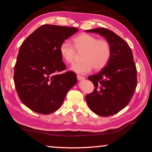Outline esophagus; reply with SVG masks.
Wrapping results in <instances>:
<instances>
[{
    "label": "esophagus",
    "instance_id": "34e87169",
    "mask_svg": "<svg viewBox=\"0 0 152 152\" xmlns=\"http://www.w3.org/2000/svg\"><path fill=\"white\" fill-rule=\"evenodd\" d=\"M77 78H78V80H84L85 78L82 76H77Z\"/></svg>",
    "mask_w": 152,
    "mask_h": 152
}]
</instances>
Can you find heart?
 <instances>
[{
    "label": "heart",
    "mask_w": 152,
    "mask_h": 152,
    "mask_svg": "<svg viewBox=\"0 0 152 152\" xmlns=\"http://www.w3.org/2000/svg\"><path fill=\"white\" fill-rule=\"evenodd\" d=\"M73 46L67 42H63L60 46V53L66 62L73 63L76 57V50L82 55V62L74 64L71 70L79 74H86L94 70H100L107 65L111 57V47L104 39H99L89 34H81L72 39Z\"/></svg>",
    "instance_id": "1"
}]
</instances>
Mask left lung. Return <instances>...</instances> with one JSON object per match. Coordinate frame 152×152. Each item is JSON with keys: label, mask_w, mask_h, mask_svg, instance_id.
Returning <instances> with one entry per match:
<instances>
[{"label": "left lung", "mask_w": 152, "mask_h": 152, "mask_svg": "<svg viewBox=\"0 0 152 152\" xmlns=\"http://www.w3.org/2000/svg\"><path fill=\"white\" fill-rule=\"evenodd\" d=\"M104 37L111 47V57L107 65L88 79L94 91L86 96L90 109L102 117L116 114L130 102L137 86V70L132 50L121 37L105 28L86 30Z\"/></svg>", "instance_id": "obj_1"}]
</instances>
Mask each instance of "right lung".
<instances>
[{
	"instance_id": "right-lung-1",
	"label": "right lung",
	"mask_w": 152,
	"mask_h": 152,
	"mask_svg": "<svg viewBox=\"0 0 152 152\" xmlns=\"http://www.w3.org/2000/svg\"><path fill=\"white\" fill-rule=\"evenodd\" d=\"M78 31L75 27L43 25L20 45L15 66V85L20 101L33 111L43 115L56 111L76 84L73 72L55 74L66 68L59 50L60 45Z\"/></svg>"
}]
</instances>
